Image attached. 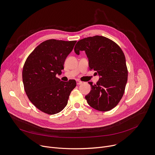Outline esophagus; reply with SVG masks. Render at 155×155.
I'll list each match as a JSON object with an SVG mask.
<instances>
[{
    "label": "esophagus",
    "mask_w": 155,
    "mask_h": 155,
    "mask_svg": "<svg viewBox=\"0 0 155 155\" xmlns=\"http://www.w3.org/2000/svg\"><path fill=\"white\" fill-rule=\"evenodd\" d=\"M82 83H83V82H82L81 81H80V80H77V84L78 85L81 84Z\"/></svg>",
    "instance_id": "obj_1"
}]
</instances>
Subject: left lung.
I'll list each match as a JSON object with an SVG mask.
<instances>
[{
	"instance_id": "left-lung-1",
	"label": "left lung",
	"mask_w": 155,
	"mask_h": 155,
	"mask_svg": "<svg viewBox=\"0 0 155 155\" xmlns=\"http://www.w3.org/2000/svg\"><path fill=\"white\" fill-rule=\"evenodd\" d=\"M74 50L77 54L85 51L90 71H96L101 77L96 84L88 82L92 89L85 96L87 104L101 112L115 107L124 94L127 81L126 58L121 48L112 40L95 35L79 40Z\"/></svg>"
}]
</instances>
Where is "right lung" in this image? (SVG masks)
<instances>
[{
	"label": "right lung",
	"mask_w": 155,
	"mask_h": 155,
	"mask_svg": "<svg viewBox=\"0 0 155 155\" xmlns=\"http://www.w3.org/2000/svg\"><path fill=\"white\" fill-rule=\"evenodd\" d=\"M76 42L44 41L25 61L22 73L25 92L30 101L43 113L54 115L62 111L77 85L75 80L65 82L56 76L61 74L64 61Z\"/></svg>",
	"instance_id": "obj_1"
}]
</instances>
